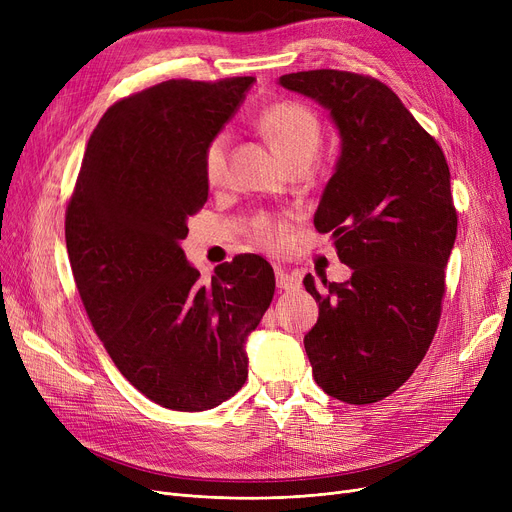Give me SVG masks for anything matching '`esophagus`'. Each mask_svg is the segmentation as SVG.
<instances>
[{"label": "esophagus", "mask_w": 512, "mask_h": 512, "mask_svg": "<svg viewBox=\"0 0 512 512\" xmlns=\"http://www.w3.org/2000/svg\"><path fill=\"white\" fill-rule=\"evenodd\" d=\"M276 284L280 290H297L301 280L288 270H284V267H276Z\"/></svg>", "instance_id": "obj_1"}]
</instances>
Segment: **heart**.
<instances>
[{
  "mask_svg": "<svg viewBox=\"0 0 512 512\" xmlns=\"http://www.w3.org/2000/svg\"><path fill=\"white\" fill-rule=\"evenodd\" d=\"M259 128L286 166L311 164L321 145L319 120L307 105L297 101H280L267 107L259 118ZM226 151V132L215 134L207 143L203 151V174L207 184L215 186L224 180ZM282 234L284 226L270 218H261L255 224V238L265 247H278Z\"/></svg>",
  "mask_w": 512,
  "mask_h": 512,
  "instance_id": "obj_1",
  "label": "heart"
}]
</instances>
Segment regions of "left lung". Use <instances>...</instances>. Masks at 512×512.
<instances>
[{
	"instance_id": "8db88e82",
	"label": "left lung",
	"mask_w": 512,
	"mask_h": 512,
	"mask_svg": "<svg viewBox=\"0 0 512 512\" xmlns=\"http://www.w3.org/2000/svg\"><path fill=\"white\" fill-rule=\"evenodd\" d=\"M326 107L340 155L313 224L353 270L346 282L303 284L319 303L305 351L317 386L369 405L405 384L436 334L444 267L456 238L450 170L434 137L380 80L342 70L280 76Z\"/></svg>"
}]
</instances>
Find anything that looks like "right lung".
<instances>
[{"label": "right lung", "instance_id": "obj_1", "mask_svg": "<svg viewBox=\"0 0 512 512\" xmlns=\"http://www.w3.org/2000/svg\"><path fill=\"white\" fill-rule=\"evenodd\" d=\"M253 76L166 80L103 114L66 209L74 282L124 378L172 411H207L249 375L247 338L276 290L272 265L238 255L209 286L180 242L209 193L203 151Z\"/></svg>", "mask_w": 512, "mask_h": 512}]
</instances>
